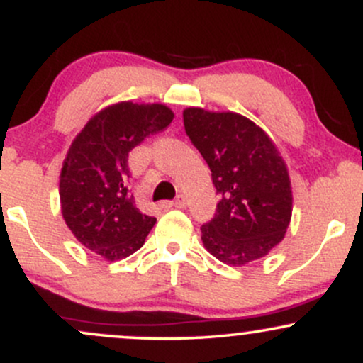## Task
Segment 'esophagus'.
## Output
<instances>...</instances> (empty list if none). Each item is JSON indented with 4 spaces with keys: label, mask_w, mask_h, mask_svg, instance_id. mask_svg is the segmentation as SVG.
I'll return each instance as SVG.
<instances>
[{
    "label": "esophagus",
    "mask_w": 363,
    "mask_h": 363,
    "mask_svg": "<svg viewBox=\"0 0 363 363\" xmlns=\"http://www.w3.org/2000/svg\"><path fill=\"white\" fill-rule=\"evenodd\" d=\"M170 205L172 206H176V208H186V205H187V199L184 198V196H177L176 199H174L172 203H170Z\"/></svg>",
    "instance_id": "34e87169"
}]
</instances>
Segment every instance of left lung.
I'll return each instance as SVG.
<instances>
[{
  "instance_id": "left-lung-1",
  "label": "left lung",
  "mask_w": 363,
  "mask_h": 363,
  "mask_svg": "<svg viewBox=\"0 0 363 363\" xmlns=\"http://www.w3.org/2000/svg\"><path fill=\"white\" fill-rule=\"evenodd\" d=\"M182 118L220 194L215 218L201 227L203 245L228 266L261 259L283 240L294 210L280 150L264 129L237 112L187 107Z\"/></svg>"
}]
</instances>
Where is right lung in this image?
Returning <instances> with one entry per match:
<instances>
[{"label":"right lung","instance_id":"1","mask_svg":"<svg viewBox=\"0 0 363 363\" xmlns=\"http://www.w3.org/2000/svg\"><path fill=\"white\" fill-rule=\"evenodd\" d=\"M174 119L165 104L116 102L74 136L60 174L61 213L77 240L107 261L131 256L155 225L128 191V155Z\"/></svg>","mask_w":363,"mask_h":363}]
</instances>
